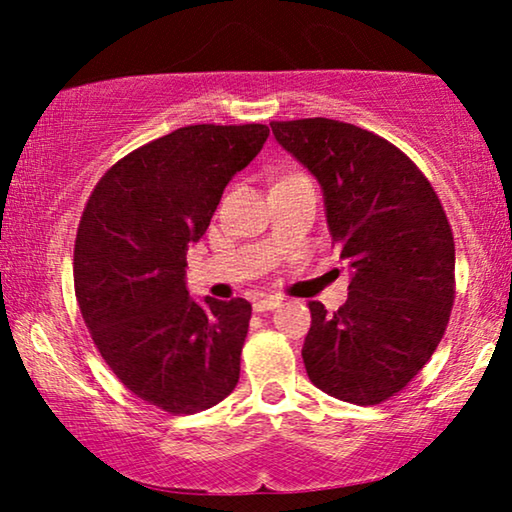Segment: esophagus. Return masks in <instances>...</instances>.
I'll list each match as a JSON object with an SVG mask.
<instances>
[{"mask_svg":"<svg viewBox=\"0 0 512 512\" xmlns=\"http://www.w3.org/2000/svg\"><path fill=\"white\" fill-rule=\"evenodd\" d=\"M279 305H282V298H277V296H265V298H256V300H254V310H256V312L277 310Z\"/></svg>","mask_w":512,"mask_h":512,"instance_id":"esophagus-1","label":"esophagus"}]
</instances>
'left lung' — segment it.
<instances>
[{
  "label": "left lung",
  "instance_id": "1",
  "mask_svg": "<svg viewBox=\"0 0 512 512\" xmlns=\"http://www.w3.org/2000/svg\"><path fill=\"white\" fill-rule=\"evenodd\" d=\"M270 128L319 181L328 233L352 270L338 312L310 303L307 377L340 401H387L424 368L450 321L454 240L438 195L403 151L352 123Z\"/></svg>",
  "mask_w": 512,
  "mask_h": 512
}]
</instances>
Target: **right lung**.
<instances>
[{"mask_svg":"<svg viewBox=\"0 0 512 512\" xmlns=\"http://www.w3.org/2000/svg\"><path fill=\"white\" fill-rule=\"evenodd\" d=\"M268 135L258 123L186 125L118 160L83 209L74 244L83 321L118 380L172 415L212 408L240 380L251 305L195 300L186 251Z\"/></svg>","mask_w":512,"mask_h":512,"instance_id":"obj_1","label":"right lung"}]
</instances>
